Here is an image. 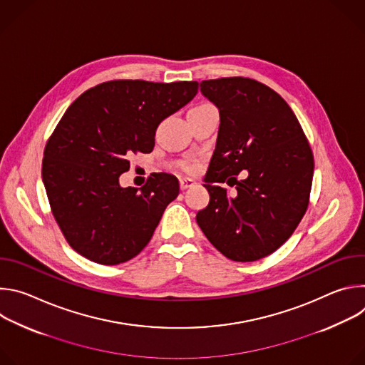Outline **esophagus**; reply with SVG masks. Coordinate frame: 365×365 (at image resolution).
Instances as JSON below:
<instances>
[{
  "label": "esophagus",
  "instance_id": "esophagus-1",
  "mask_svg": "<svg viewBox=\"0 0 365 365\" xmlns=\"http://www.w3.org/2000/svg\"><path fill=\"white\" fill-rule=\"evenodd\" d=\"M196 182L193 179H189V178H180L179 179V185H180V189H187V187H192Z\"/></svg>",
  "mask_w": 365,
  "mask_h": 365
}]
</instances>
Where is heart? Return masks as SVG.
<instances>
[{
  "mask_svg": "<svg viewBox=\"0 0 365 365\" xmlns=\"http://www.w3.org/2000/svg\"><path fill=\"white\" fill-rule=\"evenodd\" d=\"M193 168H195V166H193L192 163H186V165H185V169H186V170H192Z\"/></svg>",
  "mask_w": 365,
  "mask_h": 365,
  "instance_id": "b5f03b06",
  "label": "heart"
}]
</instances>
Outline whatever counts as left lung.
I'll list each match as a JSON object with an SVG mask.
<instances>
[{
    "label": "left lung",
    "mask_w": 365,
    "mask_h": 365,
    "mask_svg": "<svg viewBox=\"0 0 365 365\" xmlns=\"http://www.w3.org/2000/svg\"><path fill=\"white\" fill-rule=\"evenodd\" d=\"M220 111V130L205 175L210 203L196 222L234 262L274 252L303 218L314 179V154L287 102L248 78L202 81ZM241 170L246 178L236 180ZM220 182L235 185L231 195Z\"/></svg>",
    "instance_id": "8db88e82"
}]
</instances>
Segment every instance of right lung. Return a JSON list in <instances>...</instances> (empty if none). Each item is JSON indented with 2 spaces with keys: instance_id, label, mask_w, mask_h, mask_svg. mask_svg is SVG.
Wrapping results in <instances>:
<instances>
[{
  "instance_id": "obj_1",
  "label": "right lung",
  "mask_w": 365,
  "mask_h": 365,
  "mask_svg": "<svg viewBox=\"0 0 365 365\" xmlns=\"http://www.w3.org/2000/svg\"><path fill=\"white\" fill-rule=\"evenodd\" d=\"M197 93V82L111 81L83 92L44 148L41 178L51 212L69 245L98 264L134 258L151 240L179 180L155 173L121 187L128 158L150 153L159 124Z\"/></svg>"
}]
</instances>
